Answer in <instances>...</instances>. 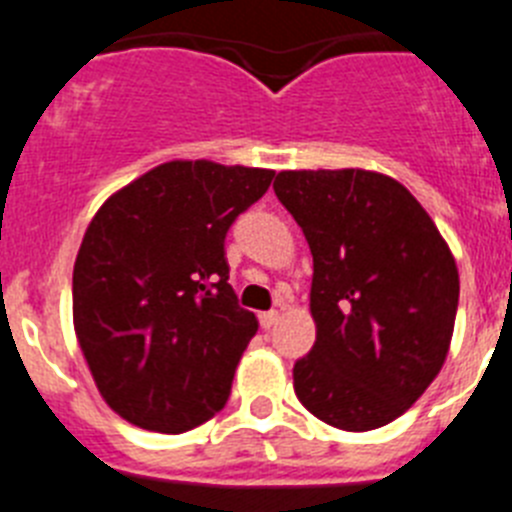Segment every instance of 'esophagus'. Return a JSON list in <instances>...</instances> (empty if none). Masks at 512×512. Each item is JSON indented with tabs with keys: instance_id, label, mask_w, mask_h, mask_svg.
<instances>
[{
	"instance_id": "obj_1",
	"label": "esophagus",
	"mask_w": 512,
	"mask_h": 512,
	"mask_svg": "<svg viewBox=\"0 0 512 512\" xmlns=\"http://www.w3.org/2000/svg\"><path fill=\"white\" fill-rule=\"evenodd\" d=\"M279 321V313L277 310H266V313H261L259 316V323H261V329H272L274 323Z\"/></svg>"
}]
</instances>
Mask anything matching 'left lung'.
<instances>
[{"instance_id": "obj_1", "label": "left lung", "mask_w": 512, "mask_h": 512, "mask_svg": "<svg viewBox=\"0 0 512 512\" xmlns=\"http://www.w3.org/2000/svg\"><path fill=\"white\" fill-rule=\"evenodd\" d=\"M274 194L313 253L316 344L292 368L300 404L339 430L388 425L435 381L451 347V248L383 173L282 170Z\"/></svg>"}]
</instances>
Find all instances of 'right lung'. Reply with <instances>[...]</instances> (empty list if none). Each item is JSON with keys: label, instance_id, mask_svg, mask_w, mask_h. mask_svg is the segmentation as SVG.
<instances>
[{"label": "right lung", "instance_id": "add662e5", "mask_svg": "<svg viewBox=\"0 0 512 512\" xmlns=\"http://www.w3.org/2000/svg\"><path fill=\"white\" fill-rule=\"evenodd\" d=\"M274 170L173 160L108 199L72 274L77 342L131 425L186 432L220 412L259 329L227 282L225 235Z\"/></svg>", "mask_w": 512, "mask_h": 512}]
</instances>
